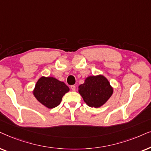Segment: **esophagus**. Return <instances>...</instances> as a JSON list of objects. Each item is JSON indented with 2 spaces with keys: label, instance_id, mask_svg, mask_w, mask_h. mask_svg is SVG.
I'll use <instances>...</instances> for the list:
<instances>
[{
  "label": "esophagus",
  "instance_id": "34e87169",
  "mask_svg": "<svg viewBox=\"0 0 151 151\" xmlns=\"http://www.w3.org/2000/svg\"><path fill=\"white\" fill-rule=\"evenodd\" d=\"M70 88H71V90H72V91H74V90H76V86L74 85H72L70 86Z\"/></svg>",
  "mask_w": 151,
  "mask_h": 151
}]
</instances>
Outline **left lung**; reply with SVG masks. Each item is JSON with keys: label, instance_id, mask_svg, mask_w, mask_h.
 I'll return each instance as SVG.
<instances>
[{"label": "left lung", "instance_id": "8db88e82", "mask_svg": "<svg viewBox=\"0 0 151 151\" xmlns=\"http://www.w3.org/2000/svg\"><path fill=\"white\" fill-rule=\"evenodd\" d=\"M79 92L88 106L99 108L112 96L113 88L104 76H90L79 86Z\"/></svg>", "mask_w": 151, "mask_h": 151}]
</instances>
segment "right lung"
<instances>
[{
  "label": "right lung",
  "instance_id": "right-lung-1",
  "mask_svg": "<svg viewBox=\"0 0 151 151\" xmlns=\"http://www.w3.org/2000/svg\"><path fill=\"white\" fill-rule=\"evenodd\" d=\"M69 90L63 82L52 77H42L36 83L33 94L40 103L51 109L59 105L62 97Z\"/></svg>",
  "mask_w": 151,
  "mask_h": 151
}]
</instances>
